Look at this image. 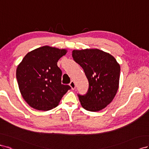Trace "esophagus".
Segmentation results:
<instances>
[{
  "label": "esophagus",
  "instance_id": "34e87169",
  "mask_svg": "<svg viewBox=\"0 0 149 149\" xmlns=\"http://www.w3.org/2000/svg\"><path fill=\"white\" fill-rule=\"evenodd\" d=\"M69 85H70V86L71 87V88H72V89H74V88H75V82L73 81V80H72V81L70 82Z\"/></svg>",
  "mask_w": 149,
  "mask_h": 149
}]
</instances>
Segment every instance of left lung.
Returning <instances> with one entry per match:
<instances>
[{
	"instance_id": "left-lung-1",
	"label": "left lung",
	"mask_w": 149,
	"mask_h": 149,
	"mask_svg": "<svg viewBox=\"0 0 149 149\" xmlns=\"http://www.w3.org/2000/svg\"><path fill=\"white\" fill-rule=\"evenodd\" d=\"M72 57L82 67L88 81L86 94H77L80 104L88 111L102 110L117 93L120 74L119 64L111 55L99 49L74 50Z\"/></svg>"
}]
</instances>
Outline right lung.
Instances as JSON below:
<instances>
[{"mask_svg":"<svg viewBox=\"0 0 149 149\" xmlns=\"http://www.w3.org/2000/svg\"><path fill=\"white\" fill-rule=\"evenodd\" d=\"M67 50L44 46L29 52L16 70L20 92L31 107L49 110L56 107L71 88L62 84V70L57 62Z\"/></svg>","mask_w":149,"mask_h":149,"instance_id":"right-lung-1","label":"right lung"}]
</instances>
